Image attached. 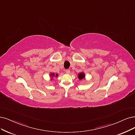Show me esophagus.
Wrapping results in <instances>:
<instances>
[{
	"label": "esophagus",
	"instance_id": "1",
	"mask_svg": "<svg viewBox=\"0 0 135 135\" xmlns=\"http://www.w3.org/2000/svg\"><path fill=\"white\" fill-rule=\"evenodd\" d=\"M66 73H70V70H69V69H66Z\"/></svg>",
	"mask_w": 135,
	"mask_h": 135
}]
</instances>
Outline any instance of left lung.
<instances>
[{
	"mask_svg": "<svg viewBox=\"0 0 135 135\" xmlns=\"http://www.w3.org/2000/svg\"><path fill=\"white\" fill-rule=\"evenodd\" d=\"M84 77V73H81L78 74V78L79 79H82Z\"/></svg>",
	"mask_w": 135,
	"mask_h": 135,
	"instance_id": "left-lung-1",
	"label": "left lung"
}]
</instances>
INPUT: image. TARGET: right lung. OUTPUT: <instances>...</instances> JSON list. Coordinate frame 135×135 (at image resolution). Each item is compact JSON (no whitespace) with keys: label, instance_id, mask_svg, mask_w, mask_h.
I'll list each match as a JSON object with an SVG mask.
<instances>
[{"label":"right lung","instance_id":"right-lung-1","mask_svg":"<svg viewBox=\"0 0 135 135\" xmlns=\"http://www.w3.org/2000/svg\"><path fill=\"white\" fill-rule=\"evenodd\" d=\"M51 75H52V76H54V74L53 73V74H51ZM58 76V74H56V76Z\"/></svg>","mask_w":135,"mask_h":135}]
</instances>
